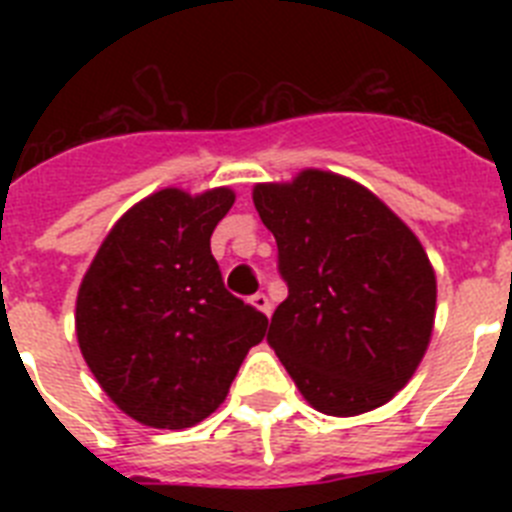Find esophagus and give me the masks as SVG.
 <instances>
[{
    "label": "esophagus",
    "mask_w": 512,
    "mask_h": 512,
    "mask_svg": "<svg viewBox=\"0 0 512 512\" xmlns=\"http://www.w3.org/2000/svg\"><path fill=\"white\" fill-rule=\"evenodd\" d=\"M251 305L256 307V310L264 312V315H271V302H269V297L264 295V292H256V295L251 297Z\"/></svg>",
    "instance_id": "esophagus-1"
}]
</instances>
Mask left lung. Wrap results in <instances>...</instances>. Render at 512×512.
<instances>
[{"label": "left lung", "instance_id": "left-lung-1", "mask_svg": "<svg viewBox=\"0 0 512 512\" xmlns=\"http://www.w3.org/2000/svg\"><path fill=\"white\" fill-rule=\"evenodd\" d=\"M289 295L266 341L305 400L359 415L408 384L431 341L436 277L413 230L369 189L330 171L259 184Z\"/></svg>", "mask_w": 512, "mask_h": 512}]
</instances>
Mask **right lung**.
<instances>
[{
    "mask_svg": "<svg viewBox=\"0 0 512 512\" xmlns=\"http://www.w3.org/2000/svg\"><path fill=\"white\" fill-rule=\"evenodd\" d=\"M230 189H161L115 223L76 300L89 369L122 413L151 428H189L220 408L266 336V315L225 289L210 251Z\"/></svg>",
    "mask_w": 512,
    "mask_h": 512,
    "instance_id": "obj_1",
    "label": "right lung"
}]
</instances>
